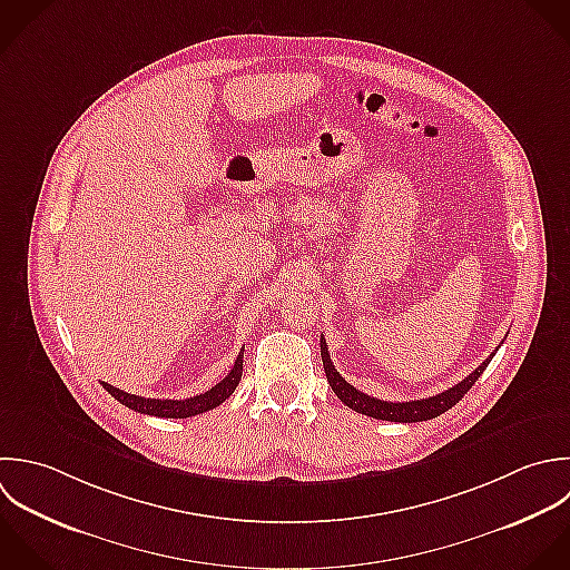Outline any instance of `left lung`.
Here are the masks:
<instances>
[{"instance_id":"8db88e82","label":"left lung","mask_w":570,"mask_h":570,"mask_svg":"<svg viewBox=\"0 0 570 570\" xmlns=\"http://www.w3.org/2000/svg\"><path fill=\"white\" fill-rule=\"evenodd\" d=\"M322 346V362H324V371H326V380L333 389V393L353 411L362 413V415H368L373 420H386V422H402V424H413V422H426V420H433L442 413H446L449 409H453L469 391L471 386L478 382V377L484 373V368L489 366V362L493 360L487 357L482 362V366H478L466 380H462L460 384H455L453 389L440 393V395H433L429 400H415V402H384V400H377V397H371L362 391H357L355 386H351L340 373L337 368L333 366L331 362V355H328V348H326V340L322 337L320 342Z\"/></svg>"}]
</instances>
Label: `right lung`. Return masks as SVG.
Masks as SVG:
<instances>
[{"label":"right lung","instance_id":"1","mask_svg":"<svg viewBox=\"0 0 570 570\" xmlns=\"http://www.w3.org/2000/svg\"><path fill=\"white\" fill-rule=\"evenodd\" d=\"M242 366H244V348L239 351L230 373L215 384L210 391L188 397V400H150V397H139V395H130L126 391H119L106 382H101V386L124 406H128L135 413H144V415H155V417H173V420H184V417H193L199 413H206L215 406H219L224 400H228L233 395V391L237 389L239 380H242Z\"/></svg>","mask_w":570,"mask_h":570}]
</instances>
